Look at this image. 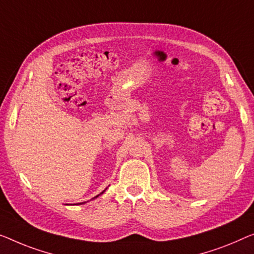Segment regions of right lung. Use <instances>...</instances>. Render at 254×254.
I'll list each match as a JSON object with an SVG mask.
<instances>
[{"mask_svg":"<svg viewBox=\"0 0 254 254\" xmlns=\"http://www.w3.org/2000/svg\"><path fill=\"white\" fill-rule=\"evenodd\" d=\"M106 189H107V188H106ZM106 189H105V190H103V191H101V192H100V194H98L97 196H94V197H93L92 199H94V198H97V197H98V196H100L101 194H104V192L106 191ZM84 203H85V202H83V203H78V204H84Z\"/></svg>","mask_w":254,"mask_h":254,"instance_id":"add662e5","label":"right lung"}]
</instances>
